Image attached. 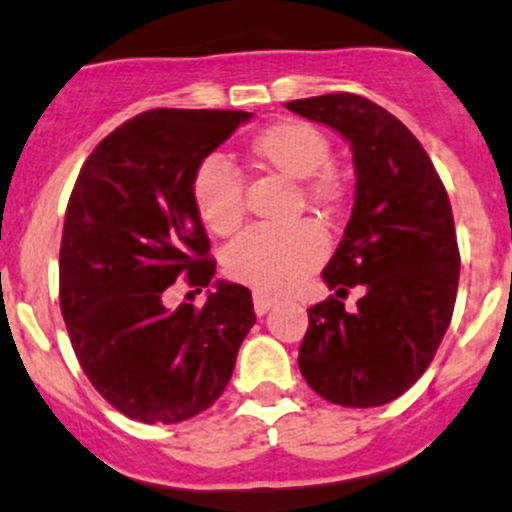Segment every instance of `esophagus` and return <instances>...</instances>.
<instances>
[{"mask_svg": "<svg viewBox=\"0 0 512 512\" xmlns=\"http://www.w3.org/2000/svg\"><path fill=\"white\" fill-rule=\"evenodd\" d=\"M252 304H255V314L262 316V314H267V311H270L274 304H277V299L267 297V294L255 292V297H252Z\"/></svg>", "mask_w": 512, "mask_h": 512, "instance_id": "esophagus-1", "label": "esophagus"}]
</instances>
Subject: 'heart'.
Segmentation results:
<instances>
[{
    "label": "heart",
    "mask_w": 512,
    "mask_h": 512,
    "mask_svg": "<svg viewBox=\"0 0 512 512\" xmlns=\"http://www.w3.org/2000/svg\"><path fill=\"white\" fill-rule=\"evenodd\" d=\"M245 154L260 169L299 181L301 198L316 213H341L351 198L348 176L328 164L331 142L309 122L277 120L257 129L247 139ZM191 196L201 220L215 235H230L240 228L245 191L228 164L215 157L203 159L193 171ZM326 252V235L309 220L287 230L252 228L228 247L225 272L260 294H284L316 270Z\"/></svg>",
    "instance_id": "b5f03b06"
}]
</instances>
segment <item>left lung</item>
Instances as JSON below:
<instances>
[{"label": "left lung", "instance_id": "1", "mask_svg": "<svg viewBox=\"0 0 512 512\" xmlns=\"http://www.w3.org/2000/svg\"><path fill=\"white\" fill-rule=\"evenodd\" d=\"M348 139L355 203L321 272L336 297L309 309L299 370L316 395L380 407L422 378L451 324L459 287L454 215L432 159L385 107L353 93L287 102ZM363 283L359 309L340 299Z\"/></svg>", "mask_w": 512, "mask_h": 512}]
</instances>
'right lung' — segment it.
Listing matches in <instances>:
<instances>
[{
  "label": "right lung",
  "mask_w": 512,
  "mask_h": 512,
  "mask_svg": "<svg viewBox=\"0 0 512 512\" xmlns=\"http://www.w3.org/2000/svg\"><path fill=\"white\" fill-rule=\"evenodd\" d=\"M250 117L142 112L102 139L75 181L61 240L63 321L83 373L129 419L176 424L208 410L257 321L242 284L215 282L201 309L161 301L181 274L191 287L211 284L191 179Z\"/></svg>",
  "instance_id": "1"
}]
</instances>
